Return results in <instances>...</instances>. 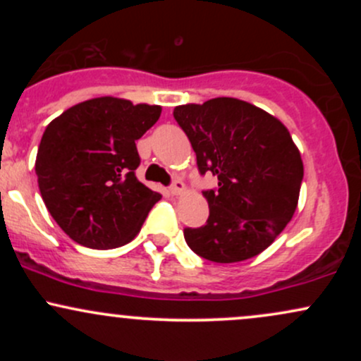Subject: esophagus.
Returning <instances> with one entry per match:
<instances>
[{
    "mask_svg": "<svg viewBox=\"0 0 361 361\" xmlns=\"http://www.w3.org/2000/svg\"><path fill=\"white\" fill-rule=\"evenodd\" d=\"M169 192H171L173 195H180L185 192V183L181 180H175L171 183V186H169Z\"/></svg>",
    "mask_w": 361,
    "mask_h": 361,
    "instance_id": "obj_1",
    "label": "esophagus"
}]
</instances>
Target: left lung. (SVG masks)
I'll list each match as a JSON object with an SVG mask.
<instances>
[{
    "mask_svg": "<svg viewBox=\"0 0 361 361\" xmlns=\"http://www.w3.org/2000/svg\"><path fill=\"white\" fill-rule=\"evenodd\" d=\"M173 117L192 142L200 175L219 180L217 188L204 190L205 226L183 229L190 250L215 263L259 255L299 202L304 164L287 127L235 98L176 106Z\"/></svg>",
    "mask_w": 361,
    "mask_h": 361,
    "instance_id": "left-lung-1",
    "label": "left lung"
}]
</instances>
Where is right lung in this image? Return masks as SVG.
Wrapping results in <instances>:
<instances>
[{
	"mask_svg": "<svg viewBox=\"0 0 361 361\" xmlns=\"http://www.w3.org/2000/svg\"><path fill=\"white\" fill-rule=\"evenodd\" d=\"M161 106L103 97L78 103L45 128L37 152L40 195L54 221L91 250L130 243L161 198L135 176V140Z\"/></svg>",
	"mask_w": 361,
	"mask_h": 361,
	"instance_id": "add662e5",
	"label": "right lung"
}]
</instances>
